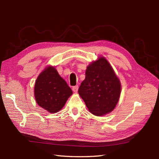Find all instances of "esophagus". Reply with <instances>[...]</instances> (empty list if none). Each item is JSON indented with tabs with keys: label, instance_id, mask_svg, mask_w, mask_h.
Masks as SVG:
<instances>
[{
	"label": "esophagus",
	"instance_id": "esophagus-1",
	"mask_svg": "<svg viewBox=\"0 0 159 159\" xmlns=\"http://www.w3.org/2000/svg\"><path fill=\"white\" fill-rule=\"evenodd\" d=\"M72 90H73L75 93L78 92V86L76 85V86H74L73 88H72Z\"/></svg>",
	"mask_w": 159,
	"mask_h": 159
}]
</instances>
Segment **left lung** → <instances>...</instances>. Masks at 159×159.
<instances>
[{"label": "left lung", "mask_w": 159, "mask_h": 159, "mask_svg": "<svg viewBox=\"0 0 159 159\" xmlns=\"http://www.w3.org/2000/svg\"><path fill=\"white\" fill-rule=\"evenodd\" d=\"M121 90V83L111 66L100 57L87 67L78 93L91 113L102 116L115 109Z\"/></svg>", "instance_id": "8db88e82"}]
</instances>
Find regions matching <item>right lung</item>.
Returning a JSON list of instances; mask_svg holds the SVG:
<instances>
[{"instance_id":"add662e5","label":"right lung","mask_w":159,"mask_h":159,"mask_svg":"<svg viewBox=\"0 0 159 159\" xmlns=\"http://www.w3.org/2000/svg\"><path fill=\"white\" fill-rule=\"evenodd\" d=\"M73 92L54 67L48 66L37 78L34 96L40 107L50 113L59 111Z\"/></svg>"}]
</instances>
